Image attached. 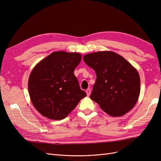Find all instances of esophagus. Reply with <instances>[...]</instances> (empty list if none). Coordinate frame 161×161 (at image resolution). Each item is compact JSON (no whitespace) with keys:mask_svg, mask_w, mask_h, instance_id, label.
Segmentation results:
<instances>
[{"mask_svg":"<svg viewBox=\"0 0 161 161\" xmlns=\"http://www.w3.org/2000/svg\"><path fill=\"white\" fill-rule=\"evenodd\" d=\"M86 93H87V96H90V93H91V90H90V89H87V90H86Z\"/></svg>","mask_w":161,"mask_h":161,"instance_id":"34e87169","label":"esophagus"}]
</instances>
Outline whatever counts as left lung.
I'll list each match as a JSON object with an SVG mask.
<instances>
[{
    "label": "left lung",
    "instance_id": "8db88e82",
    "mask_svg": "<svg viewBox=\"0 0 161 161\" xmlns=\"http://www.w3.org/2000/svg\"><path fill=\"white\" fill-rule=\"evenodd\" d=\"M84 61L96 74L90 98L107 114L123 115L131 109L140 94L138 71L114 52H98L84 56Z\"/></svg>",
    "mask_w": 161,
    "mask_h": 161
}]
</instances>
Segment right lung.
<instances>
[{"label": "right lung", "mask_w": 161, "mask_h": 161, "mask_svg": "<svg viewBox=\"0 0 161 161\" xmlns=\"http://www.w3.org/2000/svg\"><path fill=\"white\" fill-rule=\"evenodd\" d=\"M81 59L78 53L56 52L32 69L28 92L33 105L41 115L53 120L63 119L86 96L74 74Z\"/></svg>", "instance_id": "1"}]
</instances>
